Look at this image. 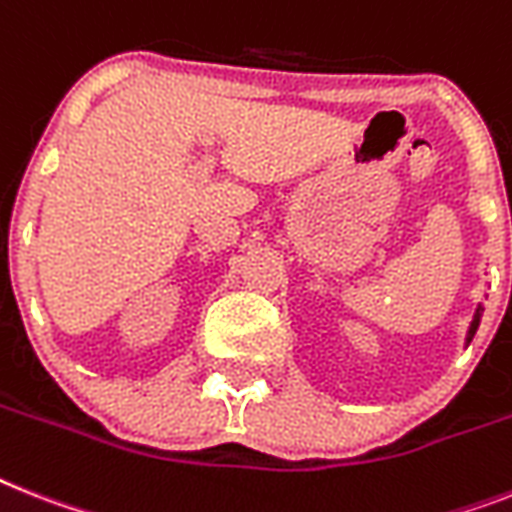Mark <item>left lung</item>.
<instances>
[{"mask_svg": "<svg viewBox=\"0 0 512 512\" xmlns=\"http://www.w3.org/2000/svg\"><path fill=\"white\" fill-rule=\"evenodd\" d=\"M481 311H484V308H481V303H479V308H476V314H474V322H471V327H468V335H466V345L471 340H474V335H476V329H479V322H481Z\"/></svg>", "mask_w": 512, "mask_h": 512, "instance_id": "left-lung-1", "label": "left lung"}]
</instances>
